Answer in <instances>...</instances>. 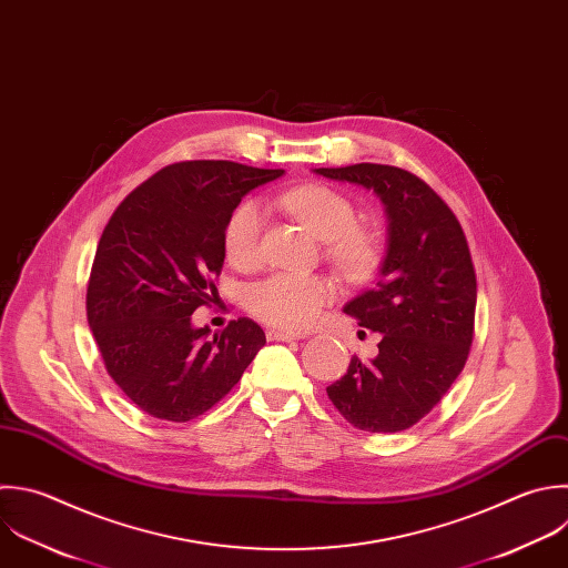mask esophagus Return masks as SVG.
<instances>
[{
  "label": "esophagus",
  "instance_id": "obj_1",
  "mask_svg": "<svg viewBox=\"0 0 568 568\" xmlns=\"http://www.w3.org/2000/svg\"><path fill=\"white\" fill-rule=\"evenodd\" d=\"M271 342H293V339H302V333H288V331H280V328H271L266 331Z\"/></svg>",
  "mask_w": 568,
  "mask_h": 568
}]
</instances>
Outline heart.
Here are the masks:
<instances>
[{"label": "heart", "instance_id": "obj_1", "mask_svg": "<svg viewBox=\"0 0 568 568\" xmlns=\"http://www.w3.org/2000/svg\"><path fill=\"white\" fill-rule=\"evenodd\" d=\"M275 204L302 220L320 240H331V253L346 271L364 273L375 264L377 237L357 229V206L342 191L324 184H304L277 193ZM224 248L229 262L240 271L262 264L264 211L257 202L244 200L231 213L224 229ZM331 297L333 284L328 280L313 273L280 271L253 286L248 304L264 322L286 331H302L320 317Z\"/></svg>", "mask_w": 568, "mask_h": 568}]
</instances>
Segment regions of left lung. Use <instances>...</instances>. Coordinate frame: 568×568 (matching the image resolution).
Listing matches in <instances>:
<instances>
[{"label":"left lung","mask_w":568,"mask_h":568,"mask_svg":"<svg viewBox=\"0 0 568 568\" xmlns=\"http://www.w3.org/2000/svg\"><path fill=\"white\" fill-rule=\"evenodd\" d=\"M377 193L388 215V251L375 288L344 306L382 333L371 362L353 355L326 386L359 430L397 433L417 424L462 373L475 333L477 280L466 235L448 204L417 175L386 164L315 169Z\"/></svg>","instance_id":"obj_1"}]
</instances>
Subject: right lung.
<instances>
[{"label":"right lung","mask_w":568,"mask_h":568,"mask_svg":"<svg viewBox=\"0 0 568 568\" xmlns=\"http://www.w3.org/2000/svg\"><path fill=\"white\" fill-rule=\"evenodd\" d=\"M282 173L224 160L175 162L111 215L89 277L87 315L109 375L151 417L204 415L266 344L248 317L209 337L211 328H195L191 315L220 304L215 277L231 213Z\"/></svg>","instance_id":"add662e5"}]
</instances>
